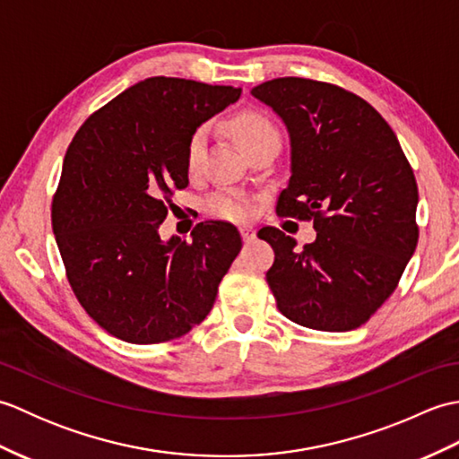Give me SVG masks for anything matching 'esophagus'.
I'll list each match as a JSON object with an SVG mask.
<instances>
[{"label":"esophagus","instance_id":"34e87169","mask_svg":"<svg viewBox=\"0 0 459 459\" xmlns=\"http://www.w3.org/2000/svg\"><path fill=\"white\" fill-rule=\"evenodd\" d=\"M238 230H240V237H242V240H245V242H252V240L256 238V232H255V229H252V227H240Z\"/></svg>","mask_w":459,"mask_h":459}]
</instances>
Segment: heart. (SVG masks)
Wrapping results in <instances>:
<instances>
[{
    "label": "heart",
    "instance_id": "obj_1",
    "mask_svg": "<svg viewBox=\"0 0 459 459\" xmlns=\"http://www.w3.org/2000/svg\"><path fill=\"white\" fill-rule=\"evenodd\" d=\"M229 128L247 152L256 150L264 143L280 145V132L276 128V124L260 112L245 110L232 116ZM204 153H207V128L199 126V128L191 134L187 150H185V165H187V171L191 175L201 169ZM204 209H207L211 217H217L222 221H245L250 217L252 204L247 197H242L238 193L214 191L209 195L207 201H204Z\"/></svg>",
    "mask_w": 459,
    "mask_h": 459
}]
</instances>
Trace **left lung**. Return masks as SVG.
Instances as JSON below:
<instances>
[{
    "label": "left lung",
    "instance_id": "1",
    "mask_svg": "<svg viewBox=\"0 0 459 459\" xmlns=\"http://www.w3.org/2000/svg\"><path fill=\"white\" fill-rule=\"evenodd\" d=\"M252 96L272 106L291 140V178L278 217L314 221L304 248L276 227L266 281L290 321L319 331L367 324L391 298L418 245V185L391 126L337 84L284 76Z\"/></svg>",
    "mask_w": 459,
    "mask_h": 459
}]
</instances>
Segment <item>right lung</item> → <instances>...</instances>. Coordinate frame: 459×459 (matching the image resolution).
I'll return each mask as SVG.
<instances>
[{
  "mask_svg": "<svg viewBox=\"0 0 459 459\" xmlns=\"http://www.w3.org/2000/svg\"><path fill=\"white\" fill-rule=\"evenodd\" d=\"M240 89L152 76L91 114L68 145L51 222L76 299L135 345L179 339L209 316L240 252L235 224L204 221L161 242L171 197L189 185L185 150Z\"/></svg>",
  "mask_w": 459,
  "mask_h": 459,
  "instance_id": "right-lung-1",
  "label": "right lung"
}]
</instances>
